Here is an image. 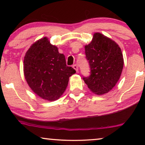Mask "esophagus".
<instances>
[{
    "label": "esophagus",
    "instance_id": "34e87169",
    "mask_svg": "<svg viewBox=\"0 0 145 145\" xmlns=\"http://www.w3.org/2000/svg\"><path fill=\"white\" fill-rule=\"evenodd\" d=\"M72 67L75 69V70H76V72H78V66H77V65H76V64L73 65Z\"/></svg>",
    "mask_w": 145,
    "mask_h": 145
}]
</instances>
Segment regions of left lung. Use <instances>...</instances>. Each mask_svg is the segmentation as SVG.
Segmentation results:
<instances>
[{
	"label": "left lung",
	"instance_id": "left-lung-1",
	"mask_svg": "<svg viewBox=\"0 0 145 145\" xmlns=\"http://www.w3.org/2000/svg\"><path fill=\"white\" fill-rule=\"evenodd\" d=\"M90 75L83 77L88 88L102 95L112 90L120 79L123 57L119 45L100 33H95L90 43L85 46Z\"/></svg>",
	"mask_w": 145,
	"mask_h": 145
}]
</instances>
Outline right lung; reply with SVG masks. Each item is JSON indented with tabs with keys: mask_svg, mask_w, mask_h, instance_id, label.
Listing matches in <instances>:
<instances>
[{
	"mask_svg": "<svg viewBox=\"0 0 145 145\" xmlns=\"http://www.w3.org/2000/svg\"><path fill=\"white\" fill-rule=\"evenodd\" d=\"M24 72L33 92L44 100L55 101L64 93L69 77L76 71L67 66L65 55L45 37L33 43L25 53Z\"/></svg>",
	"mask_w": 145,
	"mask_h": 145,
	"instance_id": "1",
	"label": "right lung"
}]
</instances>
